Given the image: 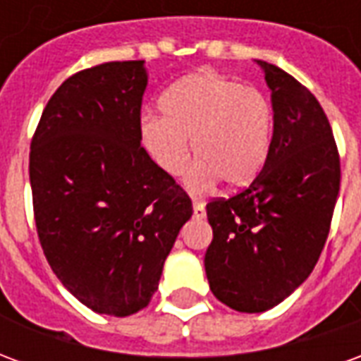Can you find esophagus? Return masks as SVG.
Wrapping results in <instances>:
<instances>
[{"instance_id":"34e87169","label":"esophagus","mask_w":361,"mask_h":361,"mask_svg":"<svg viewBox=\"0 0 361 361\" xmlns=\"http://www.w3.org/2000/svg\"><path fill=\"white\" fill-rule=\"evenodd\" d=\"M204 216H207V212H204V203H201V201H195V203H193V219L203 220Z\"/></svg>"}]
</instances>
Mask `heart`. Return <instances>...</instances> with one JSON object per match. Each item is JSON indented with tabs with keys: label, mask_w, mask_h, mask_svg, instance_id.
I'll list each match as a JSON object with an SVG mask.
<instances>
[{
	"label": "heart",
	"mask_w": 361,
	"mask_h": 361,
	"mask_svg": "<svg viewBox=\"0 0 361 361\" xmlns=\"http://www.w3.org/2000/svg\"><path fill=\"white\" fill-rule=\"evenodd\" d=\"M162 116H145L142 149L168 176H180L191 149L197 164L185 185L203 193L222 180L228 188L250 183L265 162L272 131L271 104L259 90L226 75L201 71L181 79L160 98Z\"/></svg>",
	"instance_id": "obj_1"
}]
</instances>
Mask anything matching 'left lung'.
<instances>
[{
  "mask_svg": "<svg viewBox=\"0 0 361 361\" xmlns=\"http://www.w3.org/2000/svg\"><path fill=\"white\" fill-rule=\"evenodd\" d=\"M271 89L272 139L250 188L207 204L212 294L242 313L279 305L302 286L329 235L341 160L325 111L303 85L257 59Z\"/></svg>",
  "mask_w": 361,
  "mask_h": 361,
  "instance_id": "left-lung-1",
  "label": "left lung"
}]
</instances>
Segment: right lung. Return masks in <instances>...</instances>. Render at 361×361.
<instances>
[{
  "label": "right lung",
  "instance_id": "obj_1",
  "mask_svg": "<svg viewBox=\"0 0 361 361\" xmlns=\"http://www.w3.org/2000/svg\"><path fill=\"white\" fill-rule=\"evenodd\" d=\"M145 61L75 73L46 104L30 142L38 238L51 271L96 313L147 307L191 219L188 193L141 147Z\"/></svg>",
  "mask_w": 361,
  "mask_h": 361
}]
</instances>
